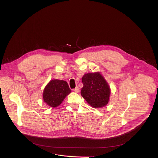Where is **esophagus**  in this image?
<instances>
[{
  "label": "esophagus",
  "mask_w": 158,
  "mask_h": 158,
  "mask_svg": "<svg viewBox=\"0 0 158 158\" xmlns=\"http://www.w3.org/2000/svg\"><path fill=\"white\" fill-rule=\"evenodd\" d=\"M73 91L75 92V93H79V88L78 87H76Z\"/></svg>",
  "instance_id": "34e87169"
}]
</instances>
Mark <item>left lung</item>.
Returning <instances> with one entry per match:
<instances>
[{
  "label": "left lung",
  "mask_w": 158,
  "mask_h": 158,
  "mask_svg": "<svg viewBox=\"0 0 158 158\" xmlns=\"http://www.w3.org/2000/svg\"><path fill=\"white\" fill-rule=\"evenodd\" d=\"M83 87L81 94L87 102L94 108L106 106L110 94V87L101 73L85 74L82 77Z\"/></svg>",
  "instance_id": "left-lung-1"
}]
</instances>
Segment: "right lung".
<instances>
[{
    "mask_svg": "<svg viewBox=\"0 0 158 158\" xmlns=\"http://www.w3.org/2000/svg\"><path fill=\"white\" fill-rule=\"evenodd\" d=\"M71 93L68 84L65 81L59 79L51 80L45 87L42 98L44 102L51 107L59 106Z\"/></svg>",
    "mask_w": 158,
    "mask_h": 158,
    "instance_id": "1",
    "label": "right lung"
}]
</instances>
